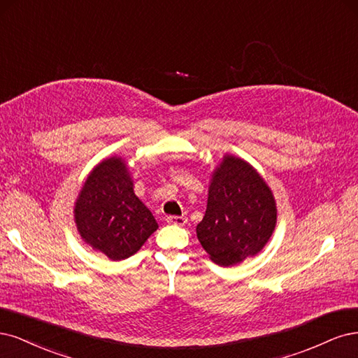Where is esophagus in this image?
<instances>
[{"label": "esophagus", "mask_w": 358, "mask_h": 358, "mask_svg": "<svg viewBox=\"0 0 358 358\" xmlns=\"http://www.w3.org/2000/svg\"><path fill=\"white\" fill-rule=\"evenodd\" d=\"M166 222L169 224H174V226H184L187 223V218L182 215H169V217H166Z\"/></svg>", "instance_id": "obj_1"}]
</instances>
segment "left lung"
Instances as JSON below:
<instances>
[{"mask_svg": "<svg viewBox=\"0 0 358 358\" xmlns=\"http://www.w3.org/2000/svg\"><path fill=\"white\" fill-rule=\"evenodd\" d=\"M276 202L268 182L247 160L224 155L210 181L208 202L196 235L210 259L235 266L268 244Z\"/></svg>", "mask_w": 358, "mask_h": 358, "instance_id": "8db88e82", "label": "left lung"}]
</instances>
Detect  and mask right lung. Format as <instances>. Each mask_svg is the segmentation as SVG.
<instances>
[{
  "label": "right lung",
  "instance_id": "right-lung-1",
  "mask_svg": "<svg viewBox=\"0 0 358 358\" xmlns=\"http://www.w3.org/2000/svg\"><path fill=\"white\" fill-rule=\"evenodd\" d=\"M82 239L110 260L134 256L157 230V222L134 192L129 166L111 156L90 171L74 203Z\"/></svg>",
  "mask_w": 358,
  "mask_h": 358
}]
</instances>
